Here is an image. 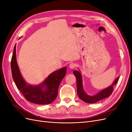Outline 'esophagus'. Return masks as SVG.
I'll list each match as a JSON object with an SVG mask.
<instances>
[{"instance_id":"1","label":"esophagus","mask_w":132,"mask_h":132,"mask_svg":"<svg viewBox=\"0 0 132 132\" xmlns=\"http://www.w3.org/2000/svg\"><path fill=\"white\" fill-rule=\"evenodd\" d=\"M76 66H77V65H76V64H75V63H70V64L69 68H70V69H73L76 67Z\"/></svg>"}]
</instances>
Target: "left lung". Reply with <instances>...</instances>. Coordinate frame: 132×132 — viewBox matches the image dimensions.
<instances>
[{
    "label": "left lung",
    "instance_id": "obj_1",
    "mask_svg": "<svg viewBox=\"0 0 132 132\" xmlns=\"http://www.w3.org/2000/svg\"><path fill=\"white\" fill-rule=\"evenodd\" d=\"M73 74L75 76L76 78H77V94L78 97L84 102L89 103H96L100 100H101L110 96L113 91V86L116 84L119 78V77H118L115 79V80L112 84L111 85L102 90L95 95L90 96L87 95L84 90L82 85V79L80 71L74 70L73 71Z\"/></svg>",
    "mask_w": 132,
    "mask_h": 132
}]
</instances>
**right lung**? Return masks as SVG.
Returning <instances> with one entry per match:
<instances>
[{
	"label": "right lung",
	"mask_w": 132,
	"mask_h": 132,
	"mask_svg": "<svg viewBox=\"0 0 132 132\" xmlns=\"http://www.w3.org/2000/svg\"><path fill=\"white\" fill-rule=\"evenodd\" d=\"M11 68L15 84L26 100L38 105L50 104L55 100L60 83L67 71V67H63L52 73L39 85L29 84L25 81L20 71L16 61V45L11 58Z\"/></svg>",
	"instance_id": "obj_1"
}]
</instances>
